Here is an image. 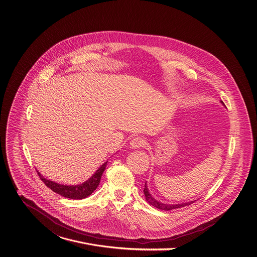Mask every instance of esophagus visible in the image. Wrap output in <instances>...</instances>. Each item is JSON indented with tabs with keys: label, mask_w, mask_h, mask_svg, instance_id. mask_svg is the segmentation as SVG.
Returning <instances> with one entry per match:
<instances>
[{
	"label": "esophagus",
	"mask_w": 257,
	"mask_h": 257,
	"mask_svg": "<svg viewBox=\"0 0 257 257\" xmlns=\"http://www.w3.org/2000/svg\"><path fill=\"white\" fill-rule=\"evenodd\" d=\"M146 145H147L146 139L141 136L134 137L133 139H131V142H130L131 149H141V148H144Z\"/></svg>",
	"instance_id": "esophagus-1"
}]
</instances>
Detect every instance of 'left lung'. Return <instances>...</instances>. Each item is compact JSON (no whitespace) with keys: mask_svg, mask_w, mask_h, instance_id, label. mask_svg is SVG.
Listing matches in <instances>:
<instances>
[{"mask_svg":"<svg viewBox=\"0 0 257 257\" xmlns=\"http://www.w3.org/2000/svg\"><path fill=\"white\" fill-rule=\"evenodd\" d=\"M223 105L224 103L222 101H220ZM144 193H145V196H146V200L148 201L149 204H151L152 206L158 208V209H161V210H165V211H169V210H172V209H176V208H181V207H184V206H188V205H191L192 203H194V201H191V202H185V203H178V204H167V203H163V202H160L158 200H156L152 194L150 193L149 191V188H148V184L147 182L145 183V190H144Z\"/></svg>","mask_w":257,"mask_h":257,"instance_id":"1","label":"left lung"}]
</instances>
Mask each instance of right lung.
Returning a JSON list of instances; mask_svg holds the SVG:
<instances>
[{"instance_id":"1","label":"right lung","mask_w":257,"mask_h":257,"mask_svg":"<svg viewBox=\"0 0 257 257\" xmlns=\"http://www.w3.org/2000/svg\"><path fill=\"white\" fill-rule=\"evenodd\" d=\"M106 165H107V161L104 162L103 164L95 171V173L93 174L90 178H88L86 181H84L80 184H76V185L60 184V183H57L50 179L45 178L39 171H37V172H38L40 178L43 180V182L47 185L49 189H51L54 193H56L62 197L68 198V199L81 200V199L87 198L97 189V186L99 185L101 176L105 170Z\"/></svg>"}]
</instances>
